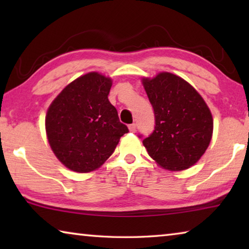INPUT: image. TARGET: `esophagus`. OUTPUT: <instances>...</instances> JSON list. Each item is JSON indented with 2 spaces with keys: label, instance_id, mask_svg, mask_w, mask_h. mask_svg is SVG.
Masks as SVG:
<instances>
[{
  "label": "esophagus",
  "instance_id": "34e87169",
  "mask_svg": "<svg viewBox=\"0 0 249 249\" xmlns=\"http://www.w3.org/2000/svg\"><path fill=\"white\" fill-rule=\"evenodd\" d=\"M128 129H129V132H135V130H136V124L133 123V124L128 125Z\"/></svg>",
  "mask_w": 249,
  "mask_h": 249
}]
</instances>
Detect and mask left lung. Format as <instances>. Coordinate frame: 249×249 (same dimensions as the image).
I'll return each instance as SVG.
<instances>
[{
    "mask_svg": "<svg viewBox=\"0 0 249 249\" xmlns=\"http://www.w3.org/2000/svg\"><path fill=\"white\" fill-rule=\"evenodd\" d=\"M142 84L153 105L156 124L142 144L165 169H188L202 157L212 138L209 107L190 83L170 72L144 78Z\"/></svg>",
    "mask_w": 249,
    "mask_h": 249,
    "instance_id": "8db88e82",
    "label": "left lung"
}]
</instances>
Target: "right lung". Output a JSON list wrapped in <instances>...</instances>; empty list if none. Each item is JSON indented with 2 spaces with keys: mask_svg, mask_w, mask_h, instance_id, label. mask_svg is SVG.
Segmentation results:
<instances>
[{
  "mask_svg": "<svg viewBox=\"0 0 249 249\" xmlns=\"http://www.w3.org/2000/svg\"><path fill=\"white\" fill-rule=\"evenodd\" d=\"M111 78L89 72L69 83L46 114V133L59 161L75 172L98 169L128 133L107 95Z\"/></svg>",
  "mask_w": 249,
  "mask_h": 249,
  "instance_id": "obj_1",
  "label": "right lung"
}]
</instances>
